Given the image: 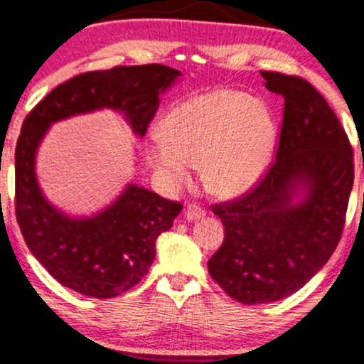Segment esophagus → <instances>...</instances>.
Listing matches in <instances>:
<instances>
[{
  "instance_id": "1",
  "label": "esophagus",
  "mask_w": 364,
  "mask_h": 364,
  "mask_svg": "<svg viewBox=\"0 0 364 364\" xmlns=\"http://www.w3.org/2000/svg\"><path fill=\"white\" fill-rule=\"evenodd\" d=\"M203 215H205V210H203L200 205H197V203H190L185 210V218L188 219V221H198Z\"/></svg>"
}]
</instances>
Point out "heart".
<instances>
[{
	"label": "heart",
	"instance_id": "b5f03b06",
	"mask_svg": "<svg viewBox=\"0 0 364 364\" xmlns=\"http://www.w3.org/2000/svg\"><path fill=\"white\" fill-rule=\"evenodd\" d=\"M150 162L169 188L190 181L200 161L205 186L238 197L264 174L277 141V124L261 100L237 90H213L179 103L159 126Z\"/></svg>",
	"mask_w": 364,
	"mask_h": 364
}]
</instances>
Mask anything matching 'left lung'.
Wrapping results in <instances>:
<instances>
[{"mask_svg": "<svg viewBox=\"0 0 364 364\" xmlns=\"http://www.w3.org/2000/svg\"><path fill=\"white\" fill-rule=\"evenodd\" d=\"M261 75L285 100L277 159L252 190L213 205L225 240L207 262L214 282L242 304L289 297L326 264L354 183L353 146L316 87L297 75Z\"/></svg>", "mask_w": 364, "mask_h": 364, "instance_id": "obj_1", "label": "left lung"}]
</instances>
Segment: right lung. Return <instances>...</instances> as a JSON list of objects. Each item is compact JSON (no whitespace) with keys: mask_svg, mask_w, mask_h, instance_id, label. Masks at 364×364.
<instances>
[{"mask_svg":"<svg viewBox=\"0 0 364 364\" xmlns=\"http://www.w3.org/2000/svg\"><path fill=\"white\" fill-rule=\"evenodd\" d=\"M181 72L161 63L85 72L48 93L22 124L15 149V214L34 257L67 289L95 299L117 297L149 273L155 242L183 209L143 186H126L107 209L70 218L51 205L36 178V154L53 122L112 109L139 138L159 109V97Z\"/></svg>","mask_w":364,"mask_h":364,"instance_id":"1","label":"right lung"}]
</instances>
